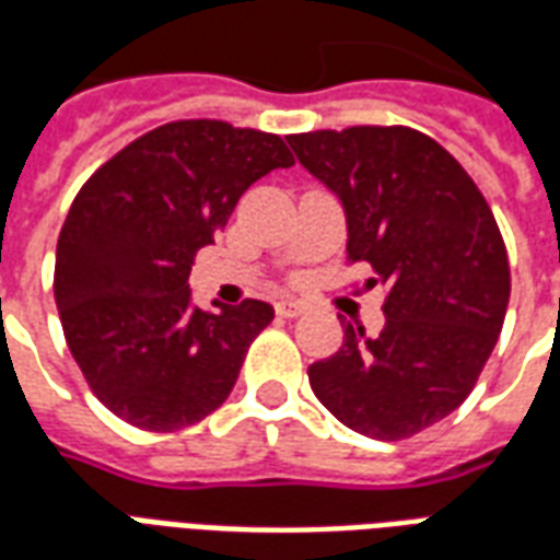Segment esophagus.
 Masks as SVG:
<instances>
[{"instance_id":"1","label":"esophagus","mask_w":560,"mask_h":560,"mask_svg":"<svg viewBox=\"0 0 560 560\" xmlns=\"http://www.w3.org/2000/svg\"><path fill=\"white\" fill-rule=\"evenodd\" d=\"M276 315H279V317H300V315H305V305L303 303H291V300H281V303H276Z\"/></svg>"}]
</instances>
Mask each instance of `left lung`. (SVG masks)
<instances>
[{
	"mask_svg": "<svg viewBox=\"0 0 560 560\" xmlns=\"http://www.w3.org/2000/svg\"><path fill=\"white\" fill-rule=\"evenodd\" d=\"M288 143L339 195L348 260L387 288L381 336L348 324L308 384L353 432L411 438L456 411L492 357L510 303L504 236L468 171L417 128H320Z\"/></svg>",
	"mask_w": 560,
	"mask_h": 560,
	"instance_id": "obj_1",
	"label": "left lung"
}]
</instances>
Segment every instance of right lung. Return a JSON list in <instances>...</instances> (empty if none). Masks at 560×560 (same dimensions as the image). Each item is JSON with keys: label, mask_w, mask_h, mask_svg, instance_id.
<instances>
[{"label": "right lung", "mask_w": 560, "mask_h": 560, "mask_svg": "<svg viewBox=\"0 0 560 560\" xmlns=\"http://www.w3.org/2000/svg\"><path fill=\"white\" fill-rule=\"evenodd\" d=\"M291 164L279 135L176 119L83 183L56 243L54 296L68 351L119 420L176 432L231 396L272 305L195 308L188 276L245 188Z\"/></svg>", "instance_id": "obj_1"}]
</instances>
